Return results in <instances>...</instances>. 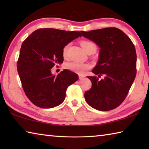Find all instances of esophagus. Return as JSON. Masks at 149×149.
<instances>
[{"label": "esophagus", "instance_id": "34e87169", "mask_svg": "<svg viewBox=\"0 0 149 149\" xmlns=\"http://www.w3.org/2000/svg\"><path fill=\"white\" fill-rule=\"evenodd\" d=\"M84 77H85V75H81V74H79V79H82L83 78H84Z\"/></svg>", "mask_w": 149, "mask_h": 149}]
</instances>
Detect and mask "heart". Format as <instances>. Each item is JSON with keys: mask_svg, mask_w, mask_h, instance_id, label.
Returning <instances> with one entry per match:
<instances>
[{"mask_svg": "<svg viewBox=\"0 0 149 149\" xmlns=\"http://www.w3.org/2000/svg\"><path fill=\"white\" fill-rule=\"evenodd\" d=\"M81 45L83 49H84L87 52L90 51V50H97V46L94 43V42L87 41V40H83L81 41ZM69 44L65 45L62 49V55L64 57H65L67 56L68 50L69 49ZM65 68L70 70V71L74 72L77 74H82L86 71L89 68V65L87 64H84V63H81L78 62H68L65 64Z\"/></svg>", "mask_w": 149, "mask_h": 149, "instance_id": "1", "label": "heart"}]
</instances>
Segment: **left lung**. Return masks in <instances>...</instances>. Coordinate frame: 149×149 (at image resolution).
<instances>
[{
  "mask_svg": "<svg viewBox=\"0 0 149 149\" xmlns=\"http://www.w3.org/2000/svg\"><path fill=\"white\" fill-rule=\"evenodd\" d=\"M81 33L100 49L99 61L92 70L96 75L87 77L92 87L85 93V100L98 110L114 109L125 100L136 76L134 45L125 33L116 27ZM102 74L105 77L99 80Z\"/></svg>",
  "mask_w": 149,
  "mask_h": 149,
  "instance_id": "1",
  "label": "left lung"
}]
</instances>
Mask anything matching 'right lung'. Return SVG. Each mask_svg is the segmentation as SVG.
Masks as SVG:
<instances>
[{"instance_id": "1", "label": "right lung", "mask_w": 149, "mask_h": 149, "mask_svg": "<svg viewBox=\"0 0 149 149\" xmlns=\"http://www.w3.org/2000/svg\"><path fill=\"white\" fill-rule=\"evenodd\" d=\"M79 37H81L79 31L43 28L33 32L22 42L17 72L24 92L33 104L50 108L64 101L68 87L79 77L68 70L52 75L51 68L62 64L63 48Z\"/></svg>"}]
</instances>
